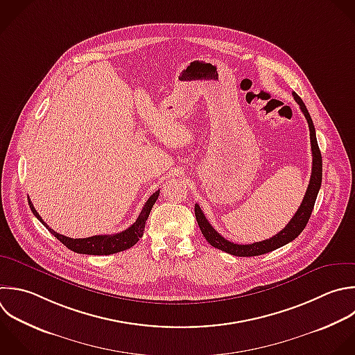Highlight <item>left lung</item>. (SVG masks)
Segmentation results:
<instances>
[{
  "label": "left lung",
  "instance_id": "1",
  "mask_svg": "<svg viewBox=\"0 0 355 355\" xmlns=\"http://www.w3.org/2000/svg\"><path fill=\"white\" fill-rule=\"evenodd\" d=\"M293 97L295 100V103L300 105V110L302 111L306 122H308V128H309V139H311V151H312V171H311V179H309V184L306 189V193L304 196V200L300 205V208L297 209V212L294 214V216L291 218V220L286 225V227L283 230H280L277 234H275L270 239L262 240V241H257V243H251V244H236L232 243L229 240H226L225 237H222L212 226L211 223L207 220L204 212L201 211L200 205L196 204L194 207V212H196V219L197 223L201 229V233L204 234L205 240L215 248L222 250L227 254L236 255V257H254V255H262L266 252H270L290 241H293L295 237H298V234L304 230V227L306 226L311 212L313 209L315 205V200L318 196V191L320 189V183H322V155L319 151V146L316 141V135H315V128L312 123V119L309 116V112L305 107V104L302 103V100L293 93Z\"/></svg>",
  "mask_w": 355,
  "mask_h": 355
}]
</instances>
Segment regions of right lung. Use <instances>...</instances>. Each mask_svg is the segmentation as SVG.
<instances>
[{
	"label": "right lung",
	"instance_id": "right-lung-1",
	"mask_svg": "<svg viewBox=\"0 0 355 355\" xmlns=\"http://www.w3.org/2000/svg\"><path fill=\"white\" fill-rule=\"evenodd\" d=\"M159 196V190H157L144 204L139 218L136 219V222L128 227L126 230L116 233V234H100V236H92V237H86V239H71L67 237L64 234H60L57 232H54L53 229H50L47 226V223L42 219V216L37 214V211L35 209L32 201L29 200V205L31 209L33 212V215L64 244L67 245L69 250L79 252V254H90V255H110V254H115V252H121L125 251L130 247H133L139 239L143 236L144 233V227H146V220L148 219V215L151 212L153 205L155 204L157 198Z\"/></svg>",
	"mask_w": 355,
	"mask_h": 355
}]
</instances>
